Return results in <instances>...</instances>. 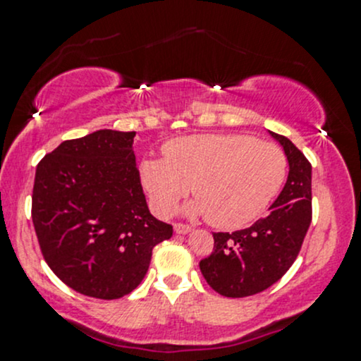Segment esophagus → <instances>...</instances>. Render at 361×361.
Instances as JSON below:
<instances>
[{"instance_id": "34e87169", "label": "esophagus", "mask_w": 361, "mask_h": 361, "mask_svg": "<svg viewBox=\"0 0 361 361\" xmlns=\"http://www.w3.org/2000/svg\"><path fill=\"white\" fill-rule=\"evenodd\" d=\"M173 228H175L176 233H181V235H185V233L192 232V227H190V225H185V224H180V222L173 224Z\"/></svg>"}]
</instances>
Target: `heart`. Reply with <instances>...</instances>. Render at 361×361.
<instances>
[{
	"mask_svg": "<svg viewBox=\"0 0 361 361\" xmlns=\"http://www.w3.org/2000/svg\"><path fill=\"white\" fill-rule=\"evenodd\" d=\"M164 159L146 158L139 173L159 215H169L188 192L190 214L219 228L250 224L269 207L288 173L284 151L249 134H195L163 146Z\"/></svg>",
	"mask_w": 361,
	"mask_h": 361,
	"instance_id": "1",
	"label": "heart"
}]
</instances>
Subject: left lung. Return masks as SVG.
Here are the masks:
<instances>
[{
    "instance_id": "left-lung-1",
    "label": "left lung",
    "mask_w": 361,
    "mask_h": 361,
    "mask_svg": "<svg viewBox=\"0 0 361 361\" xmlns=\"http://www.w3.org/2000/svg\"><path fill=\"white\" fill-rule=\"evenodd\" d=\"M269 133L288 156L284 188L252 227L214 233V252L200 260L205 281L225 298L252 296L279 281L296 260L311 224V163L288 137Z\"/></svg>"
}]
</instances>
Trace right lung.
Wrapping results in <instances>:
<instances>
[{
  "label": "right lung",
  "instance_id": "right-lung-1",
  "mask_svg": "<svg viewBox=\"0 0 361 361\" xmlns=\"http://www.w3.org/2000/svg\"><path fill=\"white\" fill-rule=\"evenodd\" d=\"M101 129L68 139L38 163L32 220L43 259L84 296L119 299L141 284L153 247L173 227L149 214L133 142Z\"/></svg>",
  "mask_w": 361,
  "mask_h": 361
}]
</instances>
